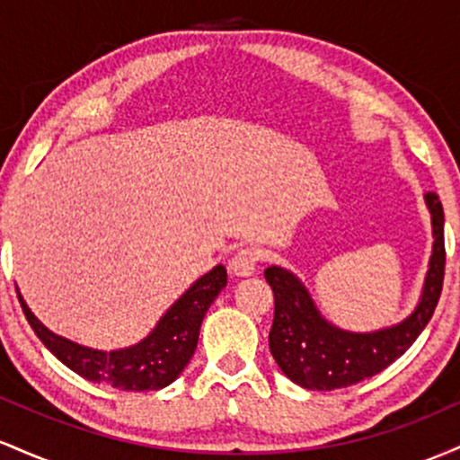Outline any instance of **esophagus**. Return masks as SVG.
<instances>
[{
  "label": "esophagus",
  "instance_id": "34e87169",
  "mask_svg": "<svg viewBox=\"0 0 460 460\" xmlns=\"http://www.w3.org/2000/svg\"><path fill=\"white\" fill-rule=\"evenodd\" d=\"M257 261H260V255L255 248H240L229 260V270L235 277H251L257 270Z\"/></svg>",
  "mask_w": 460,
  "mask_h": 460
}]
</instances>
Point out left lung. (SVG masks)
<instances>
[{
	"mask_svg": "<svg viewBox=\"0 0 460 460\" xmlns=\"http://www.w3.org/2000/svg\"><path fill=\"white\" fill-rule=\"evenodd\" d=\"M424 200L435 240L429 270L415 309L392 326L367 332L340 329L322 315L296 274L281 266L266 268L263 274L274 292V320L268 344L289 381L311 392H332L367 381L402 357L426 329L441 296L446 244L441 200L435 192H426Z\"/></svg>",
	"mask_w": 460,
	"mask_h": 460,
	"instance_id": "1",
	"label": "left lung"
}]
</instances>
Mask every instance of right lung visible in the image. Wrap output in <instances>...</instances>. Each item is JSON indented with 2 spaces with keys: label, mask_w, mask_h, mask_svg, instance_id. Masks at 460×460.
I'll return each instance as SVG.
<instances>
[{
  "label": "right lung",
  "mask_w": 460,
  "mask_h": 460,
  "mask_svg": "<svg viewBox=\"0 0 460 460\" xmlns=\"http://www.w3.org/2000/svg\"><path fill=\"white\" fill-rule=\"evenodd\" d=\"M225 288L226 270L220 263L190 285L157 320L145 340L116 350H99L56 335L31 314L19 288L17 296L36 337L68 369L86 381L112 385L123 392H146V389H164L177 381L197 350L200 322Z\"/></svg>",
  "instance_id": "1"
}]
</instances>
